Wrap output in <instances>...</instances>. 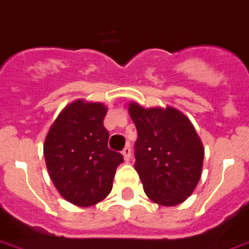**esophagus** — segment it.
<instances>
[{"instance_id": "esophagus-1", "label": "esophagus", "mask_w": 249, "mask_h": 249, "mask_svg": "<svg viewBox=\"0 0 249 249\" xmlns=\"http://www.w3.org/2000/svg\"><path fill=\"white\" fill-rule=\"evenodd\" d=\"M123 156H124L125 161H129L131 157V149H130V145H126L124 149H123Z\"/></svg>"}]
</instances>
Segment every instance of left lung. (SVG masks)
<instances>
[{"label":"left lung","mask_w":249,"mask_h":249,"mask_svg":"<svg viewBox=\"0 0 249 249\" xmlns=\"http://www.w3.org/2000/svg\"><path fill=\"white\" fill-rule=\"evenodd\" d=\"M138 138L134 169L149 199L175 206L193 193L202 174L205 149L195 126L173 107L148 108L129 105Z\"/></svg>","instance_id":"1"}]
</instances>
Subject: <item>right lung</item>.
<instances>
[{
	"mask_svg": "<svg viewBox=\"0 0 249 249\" xmlns=\"http://www.w3.org/2000/svg\"><path fill=\"white\" fill-rule=\"evenodd\" d=\"M107 107L79 100L66 106L52 124L43 153L52 183L72 205L88 207L112 189L123 155L107 145Z\"/></svg>",
	"mask_w": 249,
	"mask_h": 249,
	"instance_id": "right-lung-1",
	"label": "right lung"
}]
</instances>
